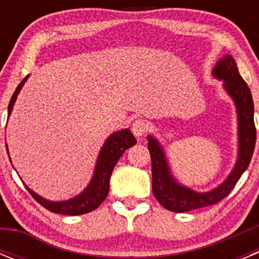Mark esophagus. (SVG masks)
<instances>
[{
	"label": "esophagus",
	"mask_w": 259,
	"mask_h": 259,
	"mask_svg": "<svg viewBox=\"0 0 259 259\" xmlns=\"http://www.w3.org/2000/svg\"><path fill=\"white\" fill-rule=\"evenodd\" d=\"M131 130H132V134H134L135 136L141 137V136H144L146 132L149 131V124H148L145 120H141V119H139V120H135V122L132 123Z\"/></svg>",
	"instance_id": "obj_1"
}]
</instances>
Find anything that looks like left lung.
<instances>
[{"label":"left lung","instance_id":"1","mask_svg":"<svg viewBox=\"0 0 259 259\" xmlns=\"http://www.w3.org/2000/svg\"><path fill=\"white\" fill-rule=\"evenodd\" d=\"M215 77L224 80V88L233 98L239 116V159L227 180L214 191L197 193L178 184L170 175L162 146L152 136H148V149L152 158L153 194L164 209L174 212H185L218 203L235 188L244 171L250 163L254 152L255 124L254 104L250 89L237 70L236 62L231 56L219 61L212 71Z\"/></svg>","mask_w":259,"mask_h":259}]
</instances>
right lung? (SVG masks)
<instances>
[{
    "instance_id": "obj_1",
    "label": "right lung",
    "mask_w": 259,
    "mask_h": 259,
    "mask_svg": "<svg viewBox=\"0 0 259 259\" xmlns=\"http://www.w3.org/2000/svg\"><path fill=\"white\" fill-rule=\"evenodd\" d=\"M27 77L28 76H26L20 81V84L14 92L13 97H11L8 110L9 115L11 114L14 102L17 100L18 93L22 89ZM135 144H136V139H135L130 130H122V131H118L111 135L106 140L105 145L102 146L100 155H98L97 166H96L93 179L91 180L85 191L83 193H80L77 197L71 198L68 201H62V202H53V201H48L45 198L40 197L38 194H36L29 188L27 189H28L32 197L35 198L41 206H44L47 210L56 212V214L81 215L93 211L107 197V193H109L110 189V176H111V172H113L118 159L122 157V154L128 148L134 146Z\"/></svg>"
}]
</instances>
